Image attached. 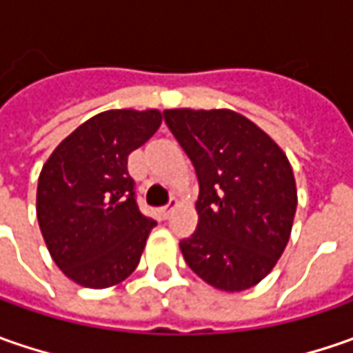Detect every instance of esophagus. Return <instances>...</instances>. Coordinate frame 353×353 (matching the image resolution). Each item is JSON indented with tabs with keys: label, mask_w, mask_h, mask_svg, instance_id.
Segmentation results:
<instances>
[{
	"label": "esophagus",
	"mask_w": 353,
	"mask_h": 353,
	"mask_svg": "<svg viewBox=\"0 0 353 353\" xmlns=\"http://www.w3.org/2000/svg\"><path fill=\"white\" fill-rule=\"evenodd\" d=\"M174 208H176V200H170L167 206H163V208H161V214H163V218H169Z\"/></svg>",
	"instance_id": "1"
}]
</instances>
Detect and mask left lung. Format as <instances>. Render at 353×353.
<instances>
[{
  "label": "left lung",
  "instance_id": "1",
  "mask_svg": "<svg viewBox=\"0 0 353 353\" xmlns=\"http://www.w3.org/2000/svg\"><path fill=\"white\" fill-rule=\"evenodd\" d=\"M165 123L196 170V232L184 261L220 291H245L275 267L291 236L296 184L289 159L232 110H165Z\"/></svg>",
  "mask_w": 353,
  "mask_h": 353
}]
</instances>
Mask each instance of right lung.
I'll use <instances>...</instances> for the list:
<instances>
[{
    "label": "right lung",
    "mask_w": 353,
    "mask_h": 353,
    "mask_svg": "<svg viewBox=\"0 0 353 353\" xmlns=\"http://www.w3.org/2000/svg\"><path fill=\"white\" fill-rule=\"evenodd\" d=\"M157 110L90 117L52 151L39 176L37 218L61 271L90 289L129 277L157 225L137 206L128 157L161 125Z\"/></svg>",
    "instance_id": "right-lung-1"
}]
</instances>
